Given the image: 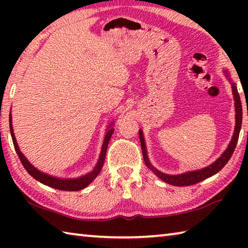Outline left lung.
I'll list each match as a JSON object with an SVG mask.
<instances>
[{
  "label": "left lung",
  "instance_id": "obj_1",
  "mask_svg": "<svg viewBox=\"0 0 248 248\" xmlns=\"http://www.w3.org/2000/svg\"><path fill=\"white\" fill-rule=\"evenodd\" d=\"M228 74V73H226ZM232 91L235 99V111H236V124H235V130L234 134L232 138V141L229 144V148L225 150V152L222 154L220 158H217V161L205 169L199 170H194V171H188V173H185L182 175H166L163 174L161 171L157 170L156 169L150 164L148 155H146V149H145V143L143 139V134L140 130L139 136H140V141H141V149L142 153H143V158L146 166L153 171L155 175H157L162 180H164L165 183L173 185V186H189V185H194L199 182H202V180L207 179L210 176L217 174V171L221 170L225 166L226 163L229 162V159L232 156L235 148H236L237 141H238V136H240V130L242 127V118H243V110H242V103H241V97L240 94L237 92V87L235 86V84L232 83Z\"/></svg>",
  "mask_w": 248,
  "mask_h": 248
}]
</instances>
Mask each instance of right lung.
<instances>
[{
    "instance_id": "1",
    "label": "right lung",
    "mask_w": 248,
    "mask_h": 248,
    "mask_svg": "<svg viewBox=\"0 0 248 248\" xmlns=\"http://www.w3.org/2000/svg\"><path fill=\"white\" fill-rule=\"evenodd\" d=\"M10 130H11L12 140H13L16 153H17L20 162H22V164L25 167V170H27V173L29 175H31L36 180H38V182L47 185V186H49V187L56 188V189H60V190H66V191L81 190V189H83V188H85L87 185H90L96 178V176L99 174V171H100V170H102V167L104 165V161H105V156H106V151H107L109 140H110L112 132H114V129H111V128H109V130L106 132V136H105L104 143L102 146V151H100L99 159H98L97 164H96V166H95V169L92 170L91 173L86 174L85 176H82V177L75 178V179H62V178L52 177V176H49L47 174L41 173L40 170L35 169V167H33L31 163L27 161V158L25 157L23 153L19 151L17 142H16L14 132H13V127H12V116L11 115H10Z\"/></svg>"
}]
</instances>
